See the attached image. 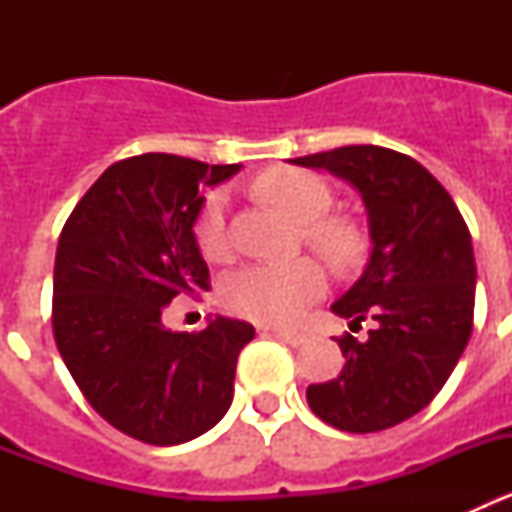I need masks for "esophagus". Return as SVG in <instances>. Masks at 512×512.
<instances>
[{
  "mask_svg": "<svg viewBox=\"0 0 512 512\" xmlns=\"http://www.w3.org/2000/svg\"><path fill=\"white\" fill-rule=\"evenodd\" d=\"M266 333H269V336H274V338H279V341L289 343V346H302V343L310 341V336H307V333H300V330L274 328V330H266Z\"/></svg>",
  "mask_w": 512,
  "mask_h": 512,
  "instance_id": "1",
  "label": "esophagus"
}]
</instances>
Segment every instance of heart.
Wrapping results in <instances>:
<instances>
[{"mask_svg":"<svg viewBox=\"0 0 512 512\" xmlns=\"http://www.w3.org/2000/svg\"><path fill=\"white\" fill-rule=\"evenodd\" d=\"M253 189L261 200L300 223L305 241L333 264L346 266L361 253L364 238L359 228L346 217L328 215L333 192L318 174L279 166L261 174ZM194 241L207 259L223 261L230 256L228 200L223 192L210 194L197 212ZM325 287L328 277L315 259L248 264L223 282V302L235 315L253 323L292 325L312 302L323 297Z\"/></svg>","mask_w":512,"mask_h":512,"instance_id":"b5f03b06","label":"heart"}]
</instances>
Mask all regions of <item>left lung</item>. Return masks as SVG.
Instances as JSON below:
<instances>
[{
  "label": "left lung",
  "mask_w": 512,
  "mask_h": 512,
  "mask_svg": "<svg viewBox=\"0 0 512 512\" xmlns=\"http://www.w3.org/2000/svg\"><path fill=\"white\" fill-rule=\"evenodd\" d=\"M289 161L354 184L372 235L364 274L330 310L351 318V328L366 318L377 325L366 341L336 338L346 364L336 379L307 387V405L338 431H384L420 413L467 348L472 235L451 194L405 153L343 146Z\"/></svg>",
  "instance_id": "8db88e82"
}]
</instances>
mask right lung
I'll return each mask as SVG.
<instances>
[{
	"instance_id": "add662e5",
	"label": "right lung",
	"mask_w": 512,
	"mask_h": 512,
	"mask_svg": "<svg viewBox=\"0 0 512 512\" xmlns=\"http://www.w3.org/2000/svg\"><path fill=\"white\" fill-rule=\"evenodd\" d=\"M241 164L169 153L117 161L92 184L58 238L53 336L81 395L117 431L151 446L192 441L233 402L235 361L256 336L243 320L200 333L164 328L179 292L210 287L194 220Z\"/></svg>"
}]
</instances>
